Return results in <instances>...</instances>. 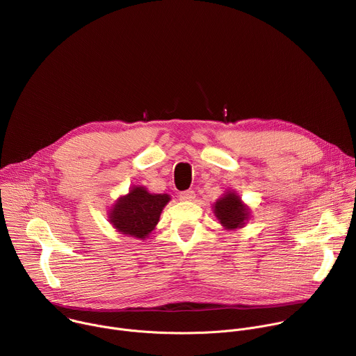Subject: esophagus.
Here are the masks:
<instances>
[{
    "mask_svg": "<svg viewBox=\"0 0 356 356\" xmlns=\"http://www.w3.org/2000/svg\"><path fill=\"white\" fill-rule=\"evenodd\" d=\"M195 197L194 190H186V191H180L179 193V198L183 201H191Z\"/></svg>",
    "mask_w": 356,
    "mask_h": 356,
    "instance_id": "obj_1",
    "label": "esophagus"
}]
</instances>
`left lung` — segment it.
Segmentation results:
<instances>
[{"label":"left lung","instance_id":"1","mask_svg":"<svg viewBox=\"0 0 356 356\" xmlns=\"http://www.w3.org/2000/svg\"><path fill=\"white\" fill-rule=\"evenodd\" d=\"M214 211L220 222L227 228V229H234L238 227H242L248 220V209L241 202V198L234 194L228 193L222 198H220L216 206Z\"/></svg>","mask_w":356,"mask_h":356}]
</instances>
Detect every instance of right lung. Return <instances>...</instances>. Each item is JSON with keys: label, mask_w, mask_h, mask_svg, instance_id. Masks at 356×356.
Instances as JSON below:
<instances>
[{"label": "right lung", "mask_w": 356, "mask_h": 356, "mask_svg": "<svg viewBox=\"0 0 356 356\" xmlns=\"http://www.w3.org/2000/svg\"><path fill=\"white\" fill-rule=\"evenodd\" d=\"M169 200L168 194H150L143 187H135L117 201L110 213V221L125 235L145 238L158 224Z\"/></svg>", "instance_id": "obj_1"}]
</instances>
